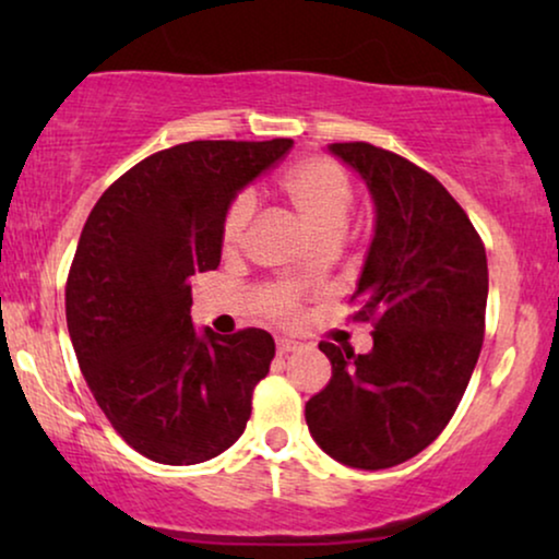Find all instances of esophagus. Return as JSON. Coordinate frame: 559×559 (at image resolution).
I'll list each match as a JSON object with an SVG mask.
<instances>
[{"instance_id":"1","label":"esophagus","mask_w":559,"mask_h":559,"mask_svg":"<svg viewBox=\"0 0 559 559\" xmlns=\"http://www.w3.org/2000/svg\"><path fill=\"white\" fill-rule=\"evenodd\" d=\"M295 350H300V343L297 341H289V338L277 341V356H289V354H295Z\"/></svg>"}]
</instances>
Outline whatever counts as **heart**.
Segmentation results:
<instances>
[{"instance_id": "b5f03b06", "label": "heart", "mask_w": 559, "mask_h": 559, "mask_svg": "<svg viewBox=\"0 0 559 559\" xmlns=\"http://www.w3.org/2000/svg\"><path fill=\"white\" fill-rule=\"evenodd\" d=\"M282 195L293 205L295 216L302 226L316 236V239L331 241L341 239L346 231L350 205H354V188H350L348 175L341 170L333 159L328 157H308L289 167L285 178L280 180ZM254 213V198L243 193L228 205L224 218V249H239L247 239V228ZM293 308V295L287 289H272L266 293V310L272 316H285Z\"/></svg>"}]
</instances>
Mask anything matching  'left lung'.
I'll use <instances>...</instances> for the list:
<instances>
[{"label": "left lung", "mask_w": 559, "mask_h": 559, "mask_svg": "<svg viewBox=\"0 0 559 559\" xmlns=\"http://www.w3.org/2000/svg\"><path fill=\"white\" fill-rule=\"evenodd\" d=\"M364 180L373 236L356 282V318L373 348L320 343L333 377L305 404L312 440L333 461L381 471L430 445L453 417L484 346L486 249L455 198L394 152L328 144Z\"/></svg>", "instance_id": "obj_1"}]
</instances>
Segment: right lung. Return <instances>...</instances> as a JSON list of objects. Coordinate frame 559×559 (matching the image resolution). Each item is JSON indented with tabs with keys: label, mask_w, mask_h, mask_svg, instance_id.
<instances>
[{
	"label": "right lung",
	"mask_w": 559,
	"mask_h": 559,
	"mask_svg": "<svg viewBox=\"0 0 559 559\" xmlns=\"http://www.w3.org/2000/svg\"><path fill=\"white\" fill-rule=\"evenodd\" d=\"M293 144H175L121 175L83 226L68 333L98 407L150 461H211L247 427L274 338L259 328L198 331L190 277L216 270L228 205Z\"/></svg>",
	"instance_id": "right-lung-1"
}]
</instances>
